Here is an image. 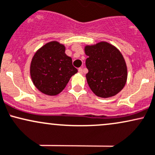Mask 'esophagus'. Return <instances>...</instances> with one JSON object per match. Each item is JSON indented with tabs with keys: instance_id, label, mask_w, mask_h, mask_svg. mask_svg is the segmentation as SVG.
Returning a JSON list of instances; mask_svg holds the SVG:
<instances>
[{
	"instance_id": "obj_1",
	"label": "esophagus",
	"mask_w": 155,
	"mask_h": 155,
	"mask_svg": "<svg viewBox=\"0 0 155 155\" xmlns=\"http://www.w3.org/2000/svg\"><path fill=\"white\" fill-rule=\"evenodd\" d=\"M78 72H79V73H81V74H82V73H83V69L82 68H79V69H78Z\"/></svg>"
}]
</instances>
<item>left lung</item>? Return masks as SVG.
<instances>
[{
  "label": "left lung",
  "instance_id": "obj_1",
  "mask_svg": "<svg viewBox=\"0 0 155 155\" xmlns=\"http://www.w3.org/2000/svg\"><path fill=\"white\" fill-rule=\"evenodd\" d=\"M88 58L86 66L88 72L86 80L97 96L107 98L115 96L124 88L127 78L123 55L114 46L105 41L86 46Z\"/></svg>",
  "mask_w": 155,
  "mask_h": 155
}]
</instances>
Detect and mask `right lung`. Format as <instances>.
Returning <instances> with one entry per match:
<instances>
[{
    "label": "right lung",
    "instance_id": "add662e5",
    "mask_svg": "<svg viewBox=\"0 0 155 155\" xmlns=\"http://www.w3.org/2000/svg\"><path fill=\"white\" fill-rule=\"evenodd\" d=\"M33 83L45 94L54 96L61 92L78 69L70 57L65 54V47L58 41H50L41 47L31 64Z\"/></svg>",
    "mask_w": 155,
    "mask_h": 155
}]
</instances>
